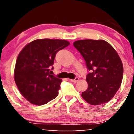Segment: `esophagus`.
I'll use <instances>...</instances> for the list:
<instances>
[{
    "instance_id": "obj_1",
    "label": "esophagus",
    "mask_w": 134,
    "mask_h": 134,
    "mask_svg": "<svg viewBox=\"0 0 134 134\" xmlns=\"http://www.w3.org/2000/svg\"><path fill=\"white\" fill-rule=\"evenodd\" d=\"M71 81H72V82H74V83H76L79 81V78H76L75 79H74V80H71Z\"/></svg>"
}]
</instances>
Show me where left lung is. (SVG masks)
<instances>
[{"label":"left lung","instance_id":"obj_1","mask_svg":"<svg viewBox=\"0 0 134 134\" xmlns=\"http://www.w3.org/2000/svg\"><path fill=\"white\" fill-rule=\"evenodd\" d=\"M83 56L90 72L88 88L81 96L88 103L99 105L110 100L119 90L123 66L116 51L103 40H80L73 43Z\"/></svg>","mask_w":134,"mask_h":134}]
</instances>
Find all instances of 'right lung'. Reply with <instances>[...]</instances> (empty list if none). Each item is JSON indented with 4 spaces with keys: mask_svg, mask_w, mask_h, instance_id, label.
<instances>
[{
    "mask_svg": "<svg viewBox=\"0 0 134 134\" xmlns=\"http://www.w3.org/2000/svg\"><path fill=\"white\" fill-rule=\"evenodd\" d=\"M69 44L65 40L38 39L27 44L19 53L15 81L21 94L31 103L45 105L58 96L62 80L51 75L50 69L57 52Z\"/></svg>",
    "mask_w": 134,
    "mask_h": 134,
    "instance_id": "obj_1",
    "label": "right lung"
}]
</instances>
